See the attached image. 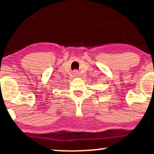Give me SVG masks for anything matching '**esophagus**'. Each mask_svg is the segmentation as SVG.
Listing matches in <instances>:
<instances>
[{"label":"esophagus","instance_id":"1","mask_svg":"<svg viewBox=\"0 0 154 154\" xmlns=\"http://www.w3.org/2000/svg\"><path fill=\"white\" fill-rule=\"evenodd\" d=\"M74 73H75V75H77V71H75V72H74Z\"/></svg>","mask_w":154,"mask_h":154}]
</instances>
